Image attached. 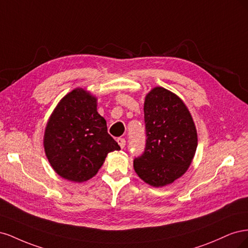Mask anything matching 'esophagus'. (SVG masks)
<instances>
[{
  "instance_id": "esophagus-1",
  "label": "esophagus",
  "mask_w": 248,
  "mask_h": 248,
  "mask_svg": "<svg viewBox=\"0 0 248 248\" xmlns=\"http://www.w3.org/2000/svg\"><path fill=\"white\" fill-rule=\"evenodd\" d=\"M117 141H118V144L120 145V147H121L122 149H123V148H125V146H126V140H125V139H123V138H119V139L117 140Z\"/></svg>"
}]
</instances>
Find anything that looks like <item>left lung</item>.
I'll return each instance as SVG.
<instances>
[{"label":"left lung","instance_id":"1","mask_svg":"<svg viewBox=\"0 0 248 248\" xmlns=\"http://www.w3.org/2000/svg\"><path fill=\"white\" fill-rule=\"evenodd\" d=\"M144 115L146 145L133 168L146 183L161 187L189 168L198 147L197 129L183 101L161 87L146 96Z\"/></svg>","mask_w":248,"mask_h":248}]
</instances>
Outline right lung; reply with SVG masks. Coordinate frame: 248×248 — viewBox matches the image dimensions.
I'll use <instances>...</instances> for the list:
<instances>
[{
    "mask_svg": "<svg viewBox=\"0 0 248 248\" xmlns=\"http://www.w3.org/2000/svg\"><path fill=\"white\" fill-rule=\"evenodd\" d=\"M97 99L76 89L60 101L44 134L50 166L61 177L84 182L97 174L108 153L120 150L97 112Z\"/></svg>",
    "mask_w": 248,
    "mask_h": 248,
    "instance_id": "add662e5",
    "label": "right lung"
}]
</instances>
